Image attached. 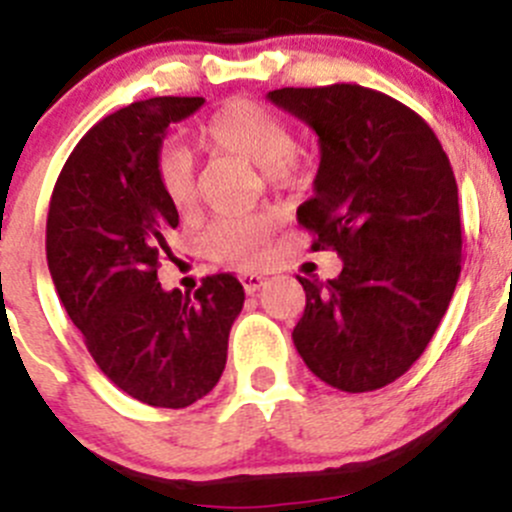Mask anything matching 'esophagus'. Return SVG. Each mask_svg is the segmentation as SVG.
I'll return each mask as SVG.
<instances>
[{
    "label": "esophagus",
    "mask_w": 512,
    "mask_h": 512,
    "mask_svg": "<svg viewBox=\"0 0 512 512\" xmlns=\"http://www.w3.org/2000/svg\"><path fill=\"white\" fill-rule=\"evenodd\" d=\"M240 280H242V288H245L247 295H255L257 290L265 285V278H262V275H257V272H245Z\"/></svg>",
    "instance_id": "34e87169"
}]
</instances>
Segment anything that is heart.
I'll return each mask as SVG.
<instances>
[{"label":"heart","mask_w":512,"mask_h":512,"mask_svg":"<svg viewBox=\"0 0 512 512\" xmlns=\"http://www.w3.org/2000/svg\"><path fill=\"white\" fill-rule=\"evenodd\" d=\"M202 138L217 151L252 161L262 179L275 186H295L308 174L305 151L293 141L288 121L255 100L222 105L202 128ZM156 181L176 214L197 207V176L191 156L181 143L164 141L156 154ZM272 217L265 212L234 214L209 224L202 245L212 260L224 265L255 267L267 257Z\"/></svg>","instance_id":"heart-1"}]
</instances>
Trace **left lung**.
<instances>
[{
	"label": "left lung",
	"instance_id": "left-lung-1",
	"mask_svg": "<svg viewBox=\"0 0 512 512\" xmlns=\"http://www.w3.org/2000/svg\"><path fill=\"white\" fill-rule=\"evenodd\" d=\"M267 100L321 143L313 197L298 224L310 250L343 260L338 278H300L293 343L305 366L348 394L407 374L432 341L462 270L457 181L422 116L356 83L280 88Z\"/></svg>",
	"mask_w": 512,
	"mask_h": 512
}]
</instances>
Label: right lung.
<instances>
[{"instance_id": "obj_1", "label": "right lung", "mask_w": 512, "mask_h": 512, "mask_svg": "<svg viewBox=\"0 0 512 512\" xmlns=\"http://www.w3.org/2000/svg\"><path fill=\"white\" fill-rule=\"evenodd\" d=\"M204 98H148L95 123L62 166L47 212L60 303L113 384L148 407L184 409L217 386L245 303L240 280L207 275L194 295L161 288L179 214L156 181L166 128Z\"/></svg>"}]
</instances>
